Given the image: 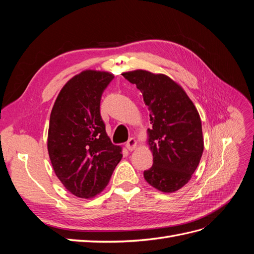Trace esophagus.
<instances>
[{
	"instance_id": "esophagus-1",
	"label": "esophagus",
	"mask_w": 254,
	"mask_h": 254,
	"mask_svg": "<svg viewBox=\"0 0 254 254\" xmlns=\"http://www.w3.org/2000/svg\"><path fill=\"white\" fill-rule=\"evenodd\" d=\"M126 147L129 151H133L137 147V142L134 137H130V139L126 143Z\"/></svg>"
}]
</instances>
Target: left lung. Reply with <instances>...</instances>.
<instances>
[{
  "label": "left lung",
  "mask_w": 254,
  "mask_h": 254,
  "mask_svg": "<svg viewBox=\"0 0 254 254\" xmlns=\"http://www.w3.org/2000/svg\"><path fill=\"white\" fill-rule=\"evenodd\" d=\"M134 83L150 111L147 144L153 164L144 178L162 193H174L190 180L203 152L201 120L187 92L165 74L146 70L123 73Z\"/></svg>",
  "instance_id": "1"
}]
</instances>
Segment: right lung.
Listing matches in <instances>:
<instances>
[{
	"mask_svg": "<svg viewBox=\"0 0 254 254\" xmlns=\"http://www.w3.org/2000/svg\"><path fill=\"white\" fill-rule=\"evenodd\" d=\"M113 78L109 72L82 71L64 84L53 106L49 156L57 178L76 197L93 198L104 190L123 157L99 111L103 92Z\"/></svg>",
	"mask_w": 254,
	"mask_h": 254,
	"instance_id": "obj_1",
	"label": "right lung"
}]
</instances>
